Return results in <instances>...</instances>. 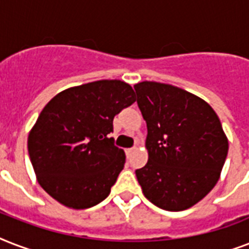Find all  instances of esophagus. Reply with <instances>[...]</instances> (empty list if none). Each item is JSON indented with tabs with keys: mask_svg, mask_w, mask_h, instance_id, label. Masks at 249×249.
<instances>
[{
	"mask_svg": "<svg viewBox=\"0 0 249 249\" xmlns=\"http://www.w3.org/2000/svg\"><path fill=\"white\" fill-rule=\"evenodd\" d=\"M136 151V147H132V148H126V150H125V152H126V156H130L133 154V152Z\"/></svg>",
	"mask_w": 249,
	"mask_h": 249,
	"instance_id": "esophagus-1",
	"label": "esophagus"
}]
</instances>
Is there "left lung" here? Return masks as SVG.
<instances>
[{"label": "left lung", "instance_id": "8db88e82", "mask_svg": "<svg viewBox=\"0 0 249 249\" xmlns=\"http://www.w3.org/2000/svg\"><path fill=\"white\" fill-rule=\"evenodd\" d=\"M147 124V164L136 170L152 204L178 212L200 201L220 178L228 137L214 109L177 86L143 81L134 85Z\"/></svg>", "mask_w": 249, "mask_h": 249}]
</instances>
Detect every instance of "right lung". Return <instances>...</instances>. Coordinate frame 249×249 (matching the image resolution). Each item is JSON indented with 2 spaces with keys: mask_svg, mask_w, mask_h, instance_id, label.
I'll return each mask as SVG.
<instances>
[{
  "mask_svg": "<svg viewBox=\"0 0 249 249\" xmlns=\"http://www.w3.org/2000/svg\"><path fill=\"white\" fill-rule=\"evenodd\" d=\"M136 102L132 86L99 80L56 94L28 136L31 163L41 187L68 208L105 200L124 168L125 152L109 133L113 117Z\"/></svg>",
  "mask_w": 249,
  "mask_h": 249,
  "instance_id": "right-lung-1",
  "label": "right lung"
}]
</instances>
